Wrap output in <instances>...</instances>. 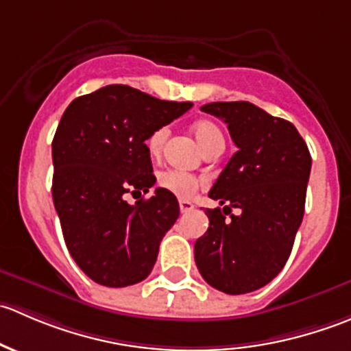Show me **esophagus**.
Here are the masks:
<instances>
[{"label": "esophagus", "mask_w": 351, "mask_h": 351, "mask_svg": "<svg viewBox=\"0 0 351 351\" xmlns=\"http://www.w3.org/2000/svg\"><path fill=\"white\" fill-rule=\"evenodd\" d=\"M193 208H195V205L190 200H180V210H182V214H189Z\"/></svg>", "instance_id": "obj_1"}]
</instances>
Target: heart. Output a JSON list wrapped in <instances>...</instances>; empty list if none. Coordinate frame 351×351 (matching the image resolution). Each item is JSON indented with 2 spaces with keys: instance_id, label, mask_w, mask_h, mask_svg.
Masks as SVG:
<instances>
[{
  "instance_id": "heart-1",
  "label": "heart",
  "mask_w": 351,
  "mask_h": 351,
  "mask_svg": "<svg viewBox=\"0 0 351 351\" xmlns=\"http://www.w3.org/2000/svg\"><path fill=\"white\" fill-rule=\"evenodd\" d=\"M193 134H195L200 146L205 149V153H207L208 149H212V147L224 146V136H222L221 129H219L215 123L208 122V120H200V122H197L195 125H193ZM166 137H168V129H166V127L156 129L154 132H151V136L147 137V153L153 156V158L161 154ZM158 185L161 186V189L171 192L173 195L189 198L204 185V180L190 175V173L178 171V169H165V171L159 173Z\"/></svg>"
}]
</instances>
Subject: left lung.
Wrapping results in <instances>:
<instances>
[{"label": "left lung", "instance_id": "left-lung-1", "mask_svg": "<svg viewBox=\"0 0 351 351\" xmlns=\"http://www.w3.org/2000/svg\"><path fill=\"white\" fill-rule=\"evenodd\" d=\"M200 110L228 123L238 151L208 192L224 208H205L208 229L195 241L197 268L221 292H253L274 280L290 256L304 217L309 149L289 120L250 101Z\"/></svg>", "mask_w": 351, "mask_h": 351}]
</instances>
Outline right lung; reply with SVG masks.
<instances>
[{"instance_id":"right-lung-1","label":"right lung","mask_w":351,"mask_h":351,"mask_svg":"<svg viewBox=\"0 0 351 351\" xmlns=\"http://www.w3.org/2000/svg\"><path fill=\"white\" fill-rule=\"evenodd\" d=\"M192 108L125 84L76 98L52 141V198L71 256L93 282L127 287L153 270L159 243L180 215L176 197L156 189L130 205L125 193L156 183L146 141Z\"/></svg>"}]
</instances>
